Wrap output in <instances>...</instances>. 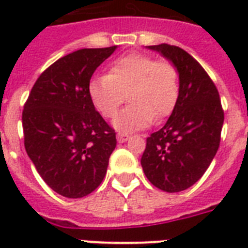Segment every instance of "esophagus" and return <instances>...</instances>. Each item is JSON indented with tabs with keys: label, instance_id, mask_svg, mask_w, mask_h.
I'll return each instance as SVG.
<instances>
[{
	"label": "esophagus",
	"instance_id": "esophagus-1",
	"mask_svg": "<svg viewBox=\"0 0 248 248\" xmlns=\"http://www.w3.org/2000/svg\"><path fill=\"white\" fill-rule=\"evenodd\" d=\"M128 139H130V135H127V134H124V132L117 134V141H118V143H124V141H127Z\"/></svg>",
	"mask_w": 248,
	"mask_h": 248
}]
</instances>
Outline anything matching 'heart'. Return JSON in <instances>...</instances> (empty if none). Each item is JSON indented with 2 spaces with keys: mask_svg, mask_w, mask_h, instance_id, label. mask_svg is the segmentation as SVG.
Returning a JSON list of instances; mask_svg holds the SVG:
<instances>
[{
  "mask_svg": "<svg viewBox=\"0 0 248 248\" xmlns=\"http://www.w3.org/2000/svg\"><path fill=\"white\" fill-rule=\"evenodd\" d=\"M89 96L97 112L112 118L127 95L131 104L113 121L121 132L148 127L155 118L169 116L179 96V75L170 62L145 54H130L117 59L107 76H96L89 82Z\"/></svg>",
  "mask_w": 248,
  "mask_h": 248,
  "instance_id": "b5f03b06",
  "label": "heart"
}]
</instances>
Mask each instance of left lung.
Here are the masks:
<instances>
[{"instance_id": "8db88e82", "label": "left lung", "mask_w": 248, "mask_h": 248, "mask_svg": "<svg viewBox=\"0 0 248 248\" xmlns=\"http://www.w3.org/2000/svg\"><path fill=\"white\" fill-rule=\"evenodd\" d=\"M147 48L176 68L179 96L165 126L147 139L140 162L155 186L167 193L181 192L200 180L219 149L221 101L206 71L183 48L167 44Z\"/></svg>"}]
</instances>
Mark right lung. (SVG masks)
Listing matches in <instances>:
<instances>
[{
  "mask_svg": "<svg viewBox=\"0 0 248 248\" xmlns=\"http://www.w3.org/2000/svg\"><path fill=\"white\" fill-rule=\"evenodd\" d=\"M116 48H81L60 58L38 77L24 105L27 155L45 183L67 198H82L101 184L117 145L87 91Z\"/></svg>",
  "mask_w": 248,
  "mask_h": 248,
  "instance_id": "obj_1",
  "label": "right lung"
}]
</instances>
